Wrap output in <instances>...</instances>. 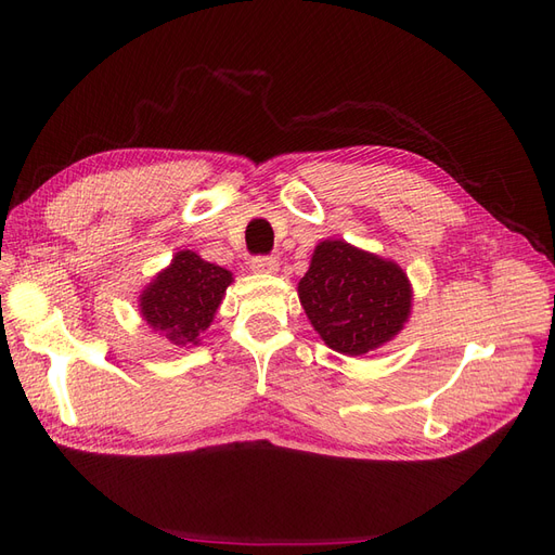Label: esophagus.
<instances>
[{"label":"esophagus","mask_w":555,"mask_h":555,"mask_svg":"<svg viewBox=\"0 0 555 555\" xmlns=\"http://www.w3.org/2000/svg\"><path fill=\"white\" fill-rule=\"evenodd\" d=\"M249 266L255 273H275L280 261H278V257H255L249 261Z\"/></svg>","instance_id":"34e87169"}]
</instances>
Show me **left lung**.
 Returning <instances> with one entry per match:
<instances>
[{
	"instance_id": "left-lung-1",
	"label": "left lung",
	"mask_w": 555,
	"mask_h": 555,
	"mask_svg": "<svg viewBox=\"0 0 555 555\" xmlns=\"http://www.w3.org/2000/svg\"><path fill=\"white\" fill-rule=\"evenodd\" d=\"M298 298L322 340L349 357L389 343L412 308L410 280L400 266L345 241L314 247Z\"/></svg>"
}]
</instances>
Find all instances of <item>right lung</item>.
I'll return each mask as SVG.
<instances>
[{
	"label": "right lung",
	"instance_id": "1",
	"mask_svg": "<svg viewBox=\"0 0 555 555\" xmlns=\"http://www.w3.org/2000/svg\"><path fill=\"white\" fill-rule=\"evenodd\" d=\"M231 273L194 251H178L171 266L141 296L145 322L173 345H196L222 304Z\"/></svg>",
	"mask_w": 555,
	"mask_h": 555
}]
</instances>
